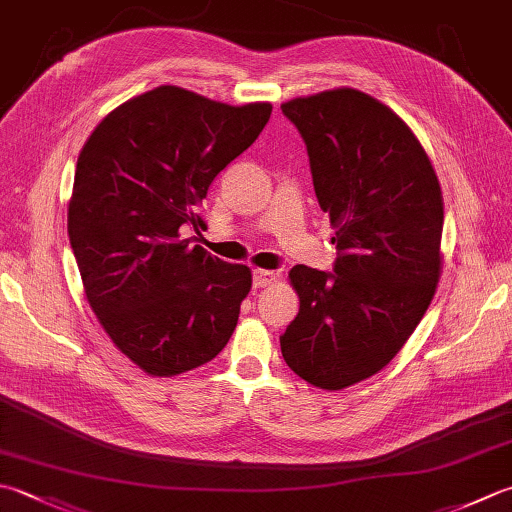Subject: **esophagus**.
Here are the masks:
<instances>
[{
	"mask_svg": "<svg viewBox=\"0 0 512 512\" xmlns=\"http://www.w3.org/2000/svg\"><path fill=\"white\" fill-rule=\"evenodd\" d=\"M277 282V273L275 270H266V268H255L253 270V284L257 288H266L270 284Z\"/></svg>",
	"mask_w": 512,
	"mask_h": 512,
	"instance_id": "34e87169",
	"label": "esophagus"
}]
</instances>
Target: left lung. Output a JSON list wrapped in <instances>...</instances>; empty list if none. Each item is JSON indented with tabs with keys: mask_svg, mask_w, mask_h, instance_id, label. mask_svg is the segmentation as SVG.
Instances as JSON below:
<instances>
[{
	"mask_svg": "<svg viewBox=\"0 0 512 512\" xmlns=\"http://www.w3.org/2000/svg\"><path fill=\"white\" fill-rule=\"evenodd\" d=\"M282 113L306 142L337 259L333 273L290 270L299 313L279 344L304 382L342 390L379 373L433 302L442 188L413 130L362 90L290 99Z\"/></svg>",
	"mask_w": 512,
	"mask_h": 512,
	"instance_id": "1",
	"label": "left lung"
}]
</instances>
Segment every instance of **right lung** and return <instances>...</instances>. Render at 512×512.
I'll list each match as a JSON object with an SVG mask.
<instances>
[{
    "label": "right lung",
    "instance_id": "obj_1",
    "mask_svg": "<svg viewBox=\"0 0 512 512\" xmlns=\"http://www.w3.org/2000/svg\"><path fill=\"white\" fill-rule=\"evenodd\" d=\"M270 110L159 86L108 113L79 153L68 237L84 293L113 344L148 375L202 366L233 335L250 268L182 233L206 228L197 208L208 186L255 142Z\"/></svg>",
    "mask_w": 512,
    "mask_h": 512
}]
</instances>
